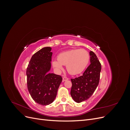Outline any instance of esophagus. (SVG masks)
<instances>
[{
    "label": "esophagus",
    "instance_id": "34e87169",
    "mask_svg": "<svg viewBox=\"0 0 130 130\" xmlns=\"http://www.w3.org/2000/svg\"><path fill=\"white\" fill-rule=\"evenodd\" d=\"M68 80H69V78L67 77H63V81H67Z\"/></svg>",
    "mask_w": 130,
    "mask_h": 130
}]
</instances>
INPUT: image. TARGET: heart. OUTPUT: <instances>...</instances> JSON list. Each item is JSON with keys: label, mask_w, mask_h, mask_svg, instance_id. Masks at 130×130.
Here are the masks:
<instances>
[{"label": "heart", "mask_w": 130, "mask_h": 130, "mask_svg": "<svg viewBox=\"0 0 130 130\" xmlns=\"http://www.w3.org/2000/svg\"><path fill=\"white\" fill-rule=\"evenodd\" d=\"M89 59L90 56L87 51L74 49L59 54L58 60H53L52 65L57 72H60L63 69V65H66L68 72L75 75L84 71L88 64Z\"/></svg>", "instance_id": "heart-1"}]
</instances>
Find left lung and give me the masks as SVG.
Returning a JSON list of instances; mask_svg holds the SVG:
<instances>
[{
	"instance_id": "left-lung-1",
	"label": "left lung",
	"mask_w": 130,
	"mask_h": 130,
	"mask_svg": "<svg viewBox=\"0 0 130 130\" xmlns=\"http://www.w3.org/2000/svg\"><path fill=\"white\" fill-rule=\"evenodd\" d=\"M89 55L90 64L83 75L71 79L72 86L70 95L77 103L88 99L99 85L101 66L94 53L90 51Z\"/></svg>"
}]
</instances>
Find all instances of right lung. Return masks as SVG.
<instances>
[{
    "label": "right lung",
    "instance_id": "add662e5",
    "mask_svg": "<svg viewBox=\"0 0 130 130\" xmlns=\"http://www.w3.org/2000/svg\"><path fill=\"white\" fill-rule=\"evenodd\" d=\"M52 48L44 47L31 57L26 69L27 86L32 99L41 105L54 101L62 81L58 75L50 73L52 67Z\"/></svg>",
    "mask_w": 130,
    "mask_h": 130
}]
</instances>
